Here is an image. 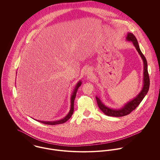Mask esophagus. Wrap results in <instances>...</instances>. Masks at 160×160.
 <instances>
[{
  "label": "esophagus",
  "mask_w": 160,
  "mask_h": 160,
  "mask_svg": "<svg viewBox=\"0 0 160 160\" xmlns=\"http://www.w3.org/2000/svg\"><path fill=\"white\" fill-rule=\"evenodd\" d=\"M85 72H86V74L87 75H90V74H92V71L91 69H86V70H85Z\"/></svg>",
  "instance_id": "34e87169"
}]
</instances>
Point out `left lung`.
I'll return each instance as SVG.
<instances>
[{
	"mask_svg": "<svg viewBox=\"0 0 160 160\" xmlns=\"http://www.w3.org/2000/svg\"><path fill=\"white\" fill-rule=\"evenodd\" d=\"M127 41L132 42L135 48H136L138 54L140 55L141 58L142 59L143 63V86L140 92L137 94V95L134 97L131 100L128 101L127 103L124 104L119 108H112L109 107L105 105L100 100L99 97L95 96L97 102L98 106L100 110L106 115L110 116H114V117H121L124 116L127 114H129L132 111L134 110L137 107V106L140 104V103L142 101L143 98L147 95L148 91L150 87V78L148 73V67H147V62L142 53L140 47L138 46V43L137 42V39L134 36L132 33L128 32L126 38Z\"/></svg>",
	"mask_w": 160,
	"mask_h": 160,
	"instance_id": "1",
	"label": "left lung"
}]
</instances>
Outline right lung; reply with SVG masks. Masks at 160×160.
I'll return each mask as SVG.
<instances>
[{"label": "right lung", "mask_w": 160, "mask_h": 160, "mask_svg": "<svg viewBox=\"0 0 160 160\" xmlns=\"http://www.w3.org/2000/svg\"><path fill=\"white\" fill-rule=\"evenodd\" d=\"M82 84V82L81 81H79L77 84H76L74 89H73V91L71 93V107H70V110L69 111L68 113V114L63 118L60 119V120H57V121H40V120H37V119H35L40 122H42L43 124H48V125H56V124H62V123H64L65 122L67 121H68L69 119L71 117L72 114L73 113V112H74V98L76 97V92L78 91V88L81 86Z\"/></svg>", "instance_id": "right-lung-1"}]
</instances>
